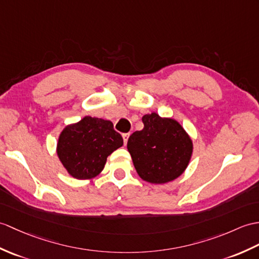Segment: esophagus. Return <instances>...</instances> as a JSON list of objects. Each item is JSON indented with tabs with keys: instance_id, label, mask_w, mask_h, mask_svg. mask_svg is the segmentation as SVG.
<instances>
[{
	"instance_id": "obj_1",
	"label": "esophagus",
	"mask_w": 259,
	"mask_h": 259,
	"mask_svg": "<svg viewBox=\"0 0 259 259\" xmlns=\"http://www.w3.org/2000/svg\"><path fill=\"white\" fill-rule=\"evenodd\" d=\"M129 136H130V134H123V135H122V138H123V142H124V144H127V142H128V139H129Z\"/></svg>"
}]
</instances>
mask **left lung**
<instances>
[{"mask_svg":"<svg viewBox=\"0 0 259 259\" xmlns=\"http://www.w3.org/2000/svg\"><path fill=\"white\" fill-rule=\"evenodd\" d=\"M144 127L127 143L136 171L143 181L164 184L182 176L193 154V141L178 120L151 112L142 117Z\"/></svg>","mask_w":259,"mask_h":259,"instance_id":"1","label":"left lung"}]
</instances>
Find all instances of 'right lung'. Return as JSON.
I'll return each mask as SVG.
<instances>
[{"instance_id":"obj_1","label":"right lung","mask_w":259,"mask_h":259,"mask_svg":"<svg viewBox=\"0 0 259 259\" xmlns=\"http://www.w3.org/2000/svg\"><path fill=\"white\" fill-rule=\"evenodd\" d=\"M122 146V137L110 120L85 116L62 130L56 152L70 177L90 180L99 176L107 158Z\"/></svg>"}]
</instances>
